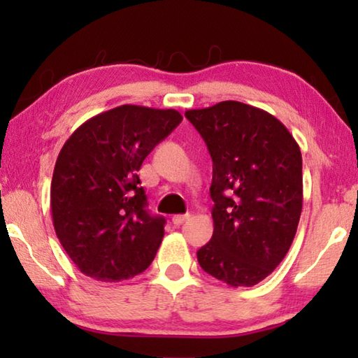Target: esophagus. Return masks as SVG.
Wrapping results in <instances>:
<instances>
[{"label": "esophagus", "mask_w": 358, "mask_h": 358, "mask_svg": "<svg viewBox=\"0 0 358 358\" xmlns=\"http://www.w3.org/2000/svg\"><path fill=\"white\" fill-rule=\"evenodd\" d=\"M191 217V215L189 213H185V215H175L173 217H172V221H173V224L175 226H180V224H183L185 221H187Z\"/></svg>", "instance_id": "1"}]
</instances>
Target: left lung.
I'll list each match as a JSON object with an SVG mask.
<instances>
[{
	"label": "left lung",
	"mask_w": 358,
	"mask_h": 358,
	"mask_svg": "<svg viewBox=\"0 0 358 358\" xmlns=\"http://www.w3.org/2000/svg\"><path fill=\"white\" fill-rule=\"evenodd\" d=\"M185 117L213 159V237L197 251L203 271L232 287L265 280L292 245L303 205L301 153L280 120L222 101Z\"/></svg>",
	"instance_id": "obj_1"
}]
</instances>
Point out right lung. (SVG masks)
<instances>
[{
    "label": "right lung",
    "instance_id": "add662e5",
    "mask_svg": "<svg viewBox=\"0 0 358 358\" xmlns=\"http://www.w3.org/2000/svg\"><path fill=\"white\" fill-rule=\"evenodd\" d=\"M180 112L120 106L85 121L59 151L50 187L57 237L83 275L104 282L148 268L166 220L147 210L137 172Z\"/></svg>",
    "mask_w": 358,
    "mask_h": 358
}]
</instances>
